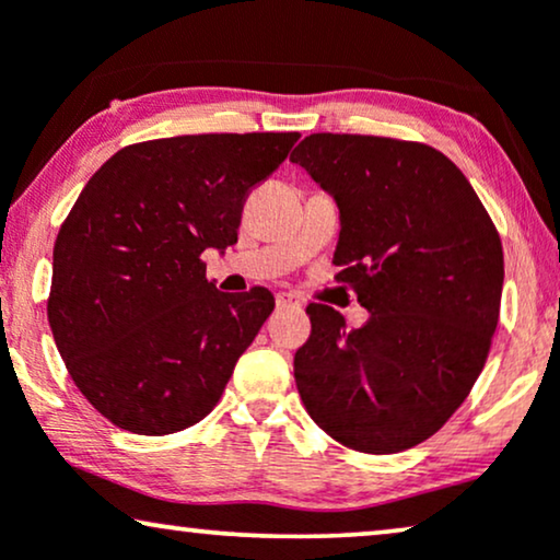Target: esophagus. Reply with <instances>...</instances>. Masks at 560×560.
Returning <instances> with one entry per match:
<instances>
[{"label": "esophagus", "instance_id": "1", "mask_svg": "<svg viewBox=\"0 0 560 560\" xmlns=\"http://www.w3.org/2000/svg\"><path fill=\"white\" fill-rule=\"evenodd\" d=\"M275 303H278V308H303V301L295 293H278Z\"/></svg>", "mask_w": 560, "mask_h": 560}]
</instances>
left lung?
Returning <instances> with one entry per match:
<instances>
[{
    "label": "left lung",
    "instance_id": "1",
    "mask_svg": "<svg viewBox=\"0 0 560 560\" xmlns=\"http://www.w3.org/2000/svg\"><path fill=\"white\" fill-rule=\"evenodd\" d=\"M290 160L336 198V282L370 311L343 328L311 303L295 351L308 416L359 454H397L443 428L485 370L500 320L502 242L464 173L423 142L305 137Z\"/></svg>",
    "mask_w": 560,
    "mask_h": 560
}]
</instances>
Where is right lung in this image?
I'll return each mask as SVG.
<instances>
[{
	"label": "right lung",
	"mask_w": 560,
	"mask_h": 560,
	"mask_svg": "<svg viewBox=\"0 0 560 560\" xmlns=\"http://www.w3.org/2000/svg\"><path fill=\"white\" fill-rule=\"evenodd\" d=\"M298 137L127 144L68 211L52 247L48 320L75 387L117 428L167 435L219 402L275 298L259 285L221 293L201 255L232 247L249 190Z\"/></svg>",
	"instance_id": "add662e5"
}]
</instances>
